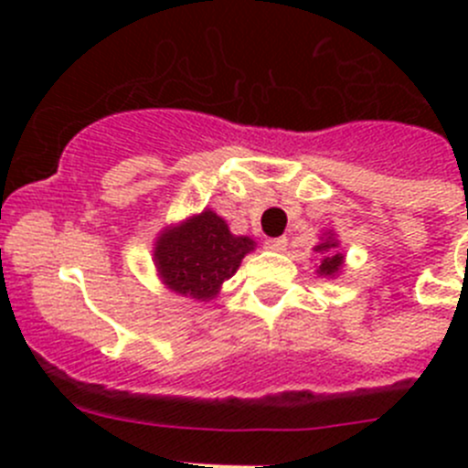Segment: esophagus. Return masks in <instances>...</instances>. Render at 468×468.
Wrapping results in <instances>:
<instances>
[{"label":"esophagus","instance_id":"34e87169","mask_svg":"<svg viewBox=\"0 0 468 468\" xmlns=\"http://www.w3.org/2000/svg\"><path fill=\"white\" fill-rule=\"evenodd\" d=\"M267 249H271V251H276V253H282L287 249V239L285 238H271V239H267Z\"/></svg>","mask_w":468,"mask_h":468}]
</instances>
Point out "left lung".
Wrapping results in <instances>:
<instances>
[{
    "label": "left lung",
    "instance_id": "left-lung-1",
    "mask_svg": "<svg viewBox=\"0 0 468 468\" xmlns=\"http://www.w3.org/2000/svg\"><path fill=\"white\" fill-rule=\"evenodd\" d=\"M314 251L322 256V262L317 267V276L322 278H337L346 267V256L339 251V239L335 230H325L314 244Z\"/></svg>",
    "mask_w": 468,
    "mask_h": 468
}]
</instances>
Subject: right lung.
Returning a JSON list of instances; mask_svg holds the SVG:
<instances>
[{
  "mask_svg": "<svg viewBox=\"0 0 468 468\" xmlns=\"http://www.w3.org/2000/svg\"><path fill=\"white\" fill-rule=\"evenodd\" d=\"M256 242L233 235L224 217L212 207L165 226L154 242V264L160 282L186 299L212 301L221 285L235 276Z\"/></svg>",
  "mask_w": 468,
  "mask_h": 468,
  "instance_id": "obj_1",
  "label": "right lung"
}]
</instances>
